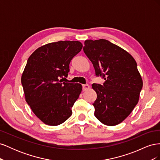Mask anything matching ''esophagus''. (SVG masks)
<instances>
[{"label": "esophagus", "instance_id": "1", "mask_svg": "<svg viewBox=\"0 0 160 160\" xmlns=\"http://www.w3.org/2000/svg\"><path fill=\"white\" fill-rule=\"evenodd\" d=\"M89 85H83V91H87L89 89Z\"/></svg>", "mask_w": 160, "mask_h": 160}]
</instances>
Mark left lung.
Listing matches in <instances>:
<instances>
[{
  "mask_svg": "<svg viewBox=\"0 0 160 160\" xmlns=\"http://www.w3.org/2000/svg\"><path fill=\"white\" fill-rule=\"evenodd\" d=\"M83 51L103 85L93 83L97 99L94 115L109 126L126 119L138 103L143 81L137 62L128 52L105 39L86 40Z\"/></svg>",
  "mask_w": 160,
  "mask_h": 160,
  "instance_id": "left-lung-1",
  "label": "left lung"
}]
</instances>
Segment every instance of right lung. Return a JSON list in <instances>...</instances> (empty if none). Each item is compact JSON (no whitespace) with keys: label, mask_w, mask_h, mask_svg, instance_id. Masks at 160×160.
<instances>
[{"label":"right lung","mask_w":160,"mask_h":160,"mask_svg":"<svg viewBox=\"0 0 160 160\" xmlns=\"http://www.w3.org/2000/svg\"><path fill=\"white\" fill-rule=\"evenodd\" d=\"M82 47L79 41L51 42L38 48L28 59L21 76L25 100L46 125H60L72 115L82 85L62 83L60 78L67 77L70 61Z\"/></svg>","instance_id":"obj_1"}]
</instances>
